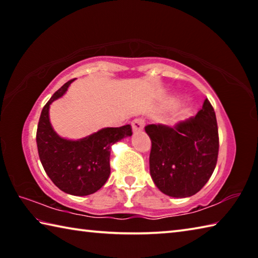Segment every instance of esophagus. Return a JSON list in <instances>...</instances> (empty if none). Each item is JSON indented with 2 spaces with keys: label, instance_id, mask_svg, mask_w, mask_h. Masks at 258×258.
Instances as JSON below:
<instances>
[{
  "label": "esophagus",
  "instance_id": "34e87169",
  "mask_svg": "<svg viewBox=\"0 0 258 258\" xmlns=\"http://www.w3.org/2000/svg\"><path fill=\"white\" fill-rule=\"evenodd\" d=\"M143 127H145V119L143 118H135L132 121V130L134 133L142 131Z\"/></svg>",
  "mask_w": 258,
  "mask_h": 258
}]
</instances>
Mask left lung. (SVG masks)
Returning <instances> with one entry per match:
<instances>
[{
    "mask_svg": "<svg viewBox=\"0 0 258 258\" xmlns=\"http://www.w3.org/2000/svg\"><path fill=\"white\" fill-rule=\"evenodd\" d=\"M151 140L150 175L163 194L186 198L206 184L215 169L218 130L215 111L206 99L195 117L174 127L146 126Z\"/></svg>",
    "mask_w": 258,
    "mask_h": 258,
    "instance_id": "1",
    "label": "left lung"
}]
</instances>
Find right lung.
I'll list each match as a JSON object with an SVG mask.
<instances>
[{"mask_svg":"<svg viewBox=\"0 0 258 258\" xmlns=\"http://www.w3.org/2000/svg\"><path fill=\"white\" fill-rule=\"evenodd\" d=\"M75 80L63 84L43 108L37 126L36 143L47 176L61 191L89 196L102 187L110 175L111 146L132 135L131 125L104 127L78 140L56 134L50 123V104L67 92Z\"/></svg>","mask_w":258,"mask_h":258,"instance_id":"1","label":"right lung"}]
</instances>
